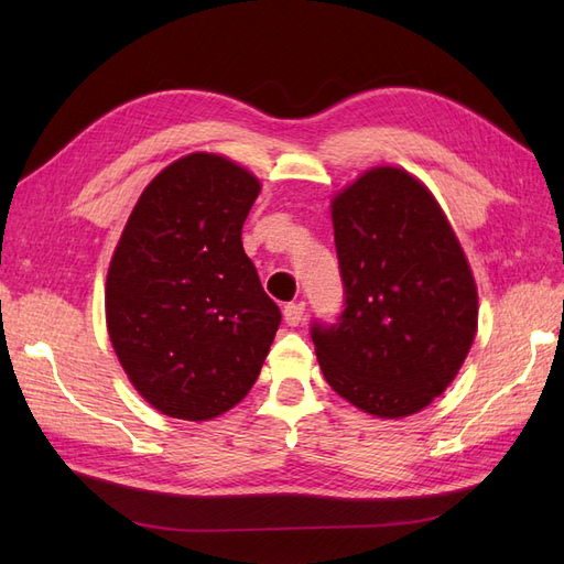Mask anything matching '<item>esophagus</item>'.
<instances>
[{"instance_id": "1", "label": "esophagus", "mask_w": 564, "mask_h": 564, "mask_svg": "<svg viewBox=\"0 0 564 564\" xmlns=\"http://www.w3.org/2000/svg\"><path fill=\"white\" fill-rule=\"evenodd\" d=\"M303 311H305L303 301L284 305V322L289 324V327H299L301 319H303Z\"/></svg>"}]
</instances>
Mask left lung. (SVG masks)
<instances>
[{"instance_id":"left-lung-1","label":"left lung","mask_w":564,"mask_h":564,"mask_svg":"<svg viewBox=\"0 0 564 564\" xmlns=\"http://www.w3.org/2000/svg\"><path fill=\"white\" fill-rule=\"evenodd\" d=\"M344 313L313 322L327 383L379 419L421 412L454 381L477 289L447 216L404 169L377 166L332 202Z\"/></svg>"}]
</instances>
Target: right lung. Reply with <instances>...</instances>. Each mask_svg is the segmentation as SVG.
Wrapping results in <instances>:
<instances>
[{"label": "right lung", "instance_id": "1", "mask_svg": "<svg viewBox=\"0 0 564 564\" xmlns=\"http://www.w3.org/2000/svg\"><path fill=\"white\" fill-rule=\"evenodd\" d=\"M261 183L193 152L160 172L127 220L106 282L112 348L162 414L207 421L259 379L280 308L242 249Z\"/></svg>", "mask_w": 564, "mask_h": 564}]
</instances>
